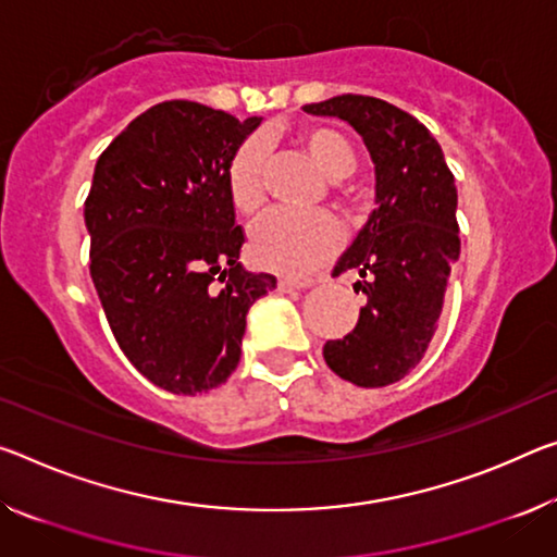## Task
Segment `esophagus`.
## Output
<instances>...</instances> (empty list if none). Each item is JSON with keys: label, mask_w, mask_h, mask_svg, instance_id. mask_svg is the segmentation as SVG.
<instances>
[{"label": "esophagus", "mask_w": 557, "mask_h": 557, "mask_svg": "<svg viewBox=\"0 0 557 557\" xmlns=\"http://www.w3.org/2000/svg\"><path fill=\"white\" fill-rule=\"evenodd\" d=\"M302 287H312V280H297V277H280L277 280L280 293H289V289H302Z\"/></svg>", "instance_id": "esophagus-1"}]
</instances>
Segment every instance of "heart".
Masks as SVG:
<instances>
[{"label":"heart","mask_w":557,"mask_h":557,"mask_svg":"<svg viewBox=\"0 0 557 557\" xmlns=\"http://www.w3.org/2000/svg\"><path fill=\"white\" fill-rule=\"evenodd\" d=\"M297 144L310 156L317 171L326 178L339 181L355 171V146L339 131L326 126H305L297 134ZM264 148L258 138H247L237 146L227 163V193L240 213L250 215L264 200ZM339 188V183H334ZM339 227L326 213H287L270 210L250 231V255L264 270L282 275H305L326 260L337 245Z\"/></svg>","instance_id":"b5f03b06"}]
</instances>
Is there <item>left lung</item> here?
<instances>
[{"instance_id":"left-lung-1","label":"left lung","mask_w":557,"mask_h":557,"mask_svg":"<svg viewBox=\"0 0 557 557\" xmlns=\"http://www.w3.org/2000/svg\"><path fill=\"white\" fill-rule=\"evenodd\" d=\"M305 111L347 121L376 175V208L334 268L359 272L355 293L367 305L355 330L326 342L322 355L334 374L364 389L394 384L426 355L461 252L454 173L423 123L374 96L342 94Z\"/></svg>"}]
</instances>
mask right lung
Wrapping results in <instances>:
<instances>
[{"label":"right lung","mask_w":557,"mask_h":557,"mask_svg":"<svg viewBox=\"0 0 557 557\" xmlns=\"http://www.w3.org/2000/svg\"><path fill=\"white\" fill-rule=\"evenodd\" d=\"M163 101L99 156L84 202L91 280L123 355L171 394L215 389L240 361L245 317L277 287L240 264L227 163L260 126Z\"/></svg>","instance_id":"1"}]
</instances>
